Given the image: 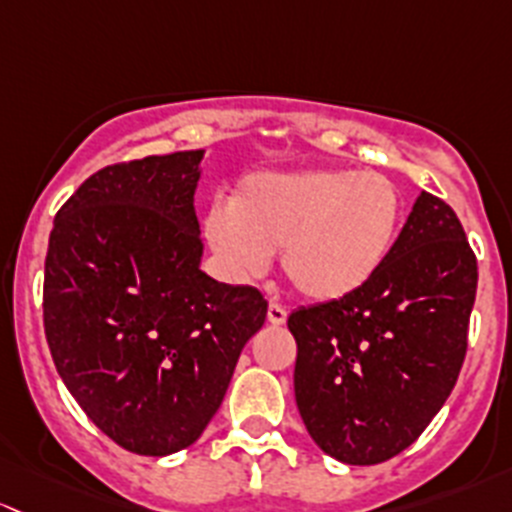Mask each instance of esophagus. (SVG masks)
<instances>
[{"label":"esophagus","mask_w":512,"mask_h":512,"mask_svg":"<svg viewBox=\"0 0 512 512\" xmlns=\"http://www.w3.org/2000/svg\"><path fill=\"white\" fill-rule=\"evenodd\" d=\"M286 318H288V313H286V308H283V305L268 303V323L283 325V323H286Z\"/></svg>","instance_id":"esophagus-1"}]
</instances>
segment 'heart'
<instances>
[{
    "mask_svg": "<svg viewBox=\"0 0 512 512\" xmlns=\"http://www.w3.org/2000/svg\"><path fill=\"white\" fill-rule=\"evenodd\" d=\"M404 197L382 172H256L214 204L204 236L229 281L263 276L281 251V271L303 298L335 303L367 286L399 239Z\"/></svg>",
    "mask_w": 512,
    "mask_h": 512,
    "instance_id": "obj_1",
    "label": "heart"
}]
</instances>
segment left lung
Masks as SVG:
<instances>
[{
	"label": "left lung",
	"instance_id": "left-lung-1",
	"mask_svg": "<svg viewBox=\"0 0 512 512\" xmlns=\"http://www.w3.org/2000/svg\"><path fill=\"white\" fill-rule=\"evenodd\" d=\"M476 283L461 221L421 192L362 291L293 310L295 404L320 449L372 466L419 439L461 372Z\"/></svg>",
	"mask_w": 512,
	"mask_h": 512
}]
</instances>
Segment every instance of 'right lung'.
<instances>
[{
    "label": "right lung",
    "mask_w": 512,
    "mask_h": 512,
    "mask_svg": "<svg viewBox=\"0 0 512 512\" xmlns=\"http://www.w3.org/2000/svg\"><path fill=\"white\" fill-rule=\"evenodd\" d=\"M204 150L88 177L59 209L44 273V328L88 419L140 456L202 436L268 303L199 268L194 212Z\"/></svg>",
    "instance_id": "obj_1"
}]
</instances>
